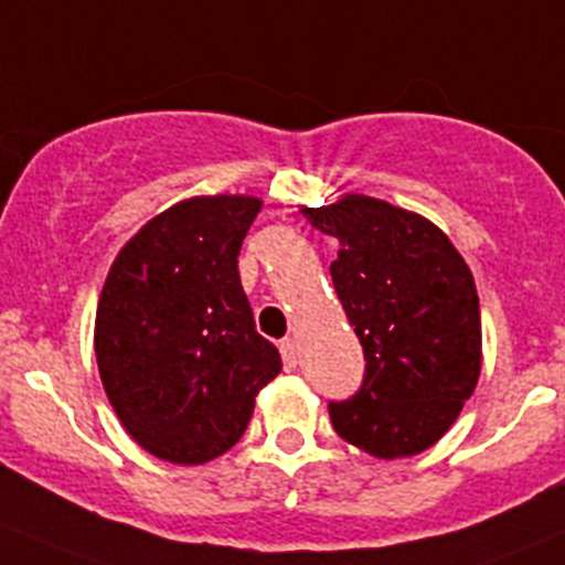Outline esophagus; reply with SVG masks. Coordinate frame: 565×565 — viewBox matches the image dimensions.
Masks as SVG:
<instances>
[{
	"label": "esophagus",
	"instance_id": "obj_1",
	"mask_svg": "<svg viewBox=\"0 0 565 565\" xmlns=\"http://www.w3.org/2000/svg\"><path fill=\"white\" fill-rule=\"evenodd\" d=\"M279 354H282V363H286L288 372H294L299 363V347L294 338H286V341H279Z\"/></svg>",
	"mask_w": 565,
	"mask_h": 565
}]
</instances>
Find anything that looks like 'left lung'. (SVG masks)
Returning a JSON list of instances; mask_svg holds the SVG:
<instances>
[{
  "label": "left lung",
  "mask_w": 565,
  "mask_h": 565,
  "mask_svg": "<svg viewBox=\"0 0 565 565\" xmlns=\"http://www.w3.org/2000/svg\"><path fill=\"white\" fill-rule=\"evenodd\" d=\"M302 213L341 241L332 286L366 354L358 394L330 402L332 427L380 460L424 452L480 380V299L469 266L444 230L383 199L343 193Z\"/></svg>",
  "instance_id": "left-lung-1"
}]
</instances>
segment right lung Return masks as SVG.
Instances as JSON below:
<instances>
[{
  "label": "right lung",
  "mask_w": 565,
  "mask_h": 565,
  "mask_svg": "<svg viewBox=\"0 0 565 565\" xmlns=\"http://www.w3.org/2000/svg\"><path fill=\"white\" fill-rule=\"evenodd\" d=\"M260 205L244 193L182 199L107 271L94 327L99 377L118 422L154 458L199 466L233 449L282 369L238 277Z\"/></svg>",
  "instance_id": "obj_1"
}]
</instances>
